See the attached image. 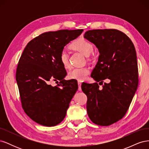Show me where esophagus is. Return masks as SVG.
Segmentation results:
<instances>
[{"label":"esophagus","instance_id":"obj_1","mask_svg":"<svg viewBox=\"0 0 149 149\" xmlns=\"http://www.w3.org/2000/svg\"><path fill=\"white\" fill-rule=\"evenodd\" d=\"M78 87H79L78 88V90H79V91H81V84H82L81 82L78 81Z\"/></svg>","mask_w":149,"mask_h":149}]
</instances>
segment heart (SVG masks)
<instances>
[{"instance_id": "1", "label": "heart", "mask_w": 149, "mask_h": 149, "mask_svg": "<svg viewBox=\"0 0 149 149\" xmlns=\"http://www.w3.org/2000/svg\"><path fill=\"white\" fill-rule=\"evenodd\" d=\"M71 47L72 48L82 53L83 55L87 56H89L90 54L93 50V45L88 40L83 38L76 40L74 42L72 43ZM60 60L63 66L65 68L69 67V56L68 54L65 49H63L61 52L60 55ZM89 73L90 70L88 67L74 68L69 72L68 77L70 79L81 81L87 78Z\"/></svg>"}]
</instances>
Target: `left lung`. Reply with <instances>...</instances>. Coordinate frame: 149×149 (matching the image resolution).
<instances>
[{"label": "left lung", "mask_w": 149, "mask_h": 149, "mask_svg": "<svg viewBox=\"0 0 149 149\" xmlns=\"http://www.w3.org/2000/svg\"><path fill=\"white\" fill-rule=\"evenodd\" d=\"M84 38L95 45L100 52L91 74L96 83L81 85L88 98V115L94 124L110 125L124 116L137 90L136 49L127 35L116 29L89 30ZM106 79L110 82L103 85ZM97 82L102 88H99Z\"/></svg>", "instance_id": "obj_1"}]
</instances>
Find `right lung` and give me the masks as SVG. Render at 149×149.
<instances>
[{
	"label": "right lung",
	"mask_w": 149,
	"mask_h": 149,
	"mask_svg": "<svg viewBox=\"0 0 149 149\" xmlns=\"http://www.w3.org/2000/svg\"><path fill=\"white\" fill-rule=\"evenodd\" d=\"M83 30H61L40 35L26 45L19 61L16 81L22 107L35 123L47 127L60 124L66 116L78 83L65 80L60 60L64 47ZM61 82L56 87L52 80Z\"/></svg>",
	"instance_id": "1"
}]
</instances>
